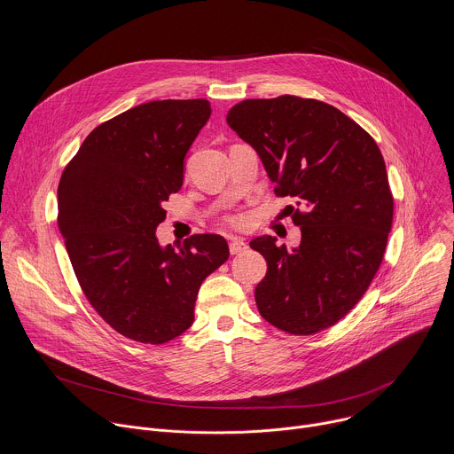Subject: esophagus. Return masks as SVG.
I'll return each mask as SVG.
<instances>
[{
    "mask_svg": "<svg viewBox=\"0 0 454 454\" xmlns=\"http://www.w3.org/2000/svg\"><path fill=\"white\" fill-rule=\"evenodd\" d=\"M247 249V244L240 239H231L230 240V253L231 254H239V253H244Z\"/></svg>",
    "mask_w": 454,
    "mask_h": 454,
    "instance_id": "esophagus-1",
    "label": "esophagus"
}]
</instances>
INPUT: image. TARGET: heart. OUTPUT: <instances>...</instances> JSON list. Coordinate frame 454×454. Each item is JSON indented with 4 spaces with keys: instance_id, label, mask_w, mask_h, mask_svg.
Wrapping results in <instances>:
<instances>
[{
    "instance_id": "b5f03b06",
    "label": "heart",
    "mask_w": 454,
    "mask_h": 454,
    "mask_svg": "<svg viewBox=\"0 0 454 454\" xmlns=\"http://www.w3.org/2000/svg\"><path fill=\"white\" fill-rule=\"evenodd\" d=\"M228 223H230L231 226H237V228H239V226L244 224V219H242V217H230Z\"/></svg>"
}]
</instances>
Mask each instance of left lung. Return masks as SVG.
Listing matches in <instances>:
<instances>
[{
    "label": "left lung",
    "instance_id": "1",
    "mask_svg": "<svg viewBox=\"0 0 454 454\" xmlns=\"http://www.w3.org/2000/svg\"><path fill=\"white\" fill-rule=\"evenodd\" d=\"M226 122L301 207V244L249 242L267 262L254 288L262 317L281 332L314 335L339 323L376 276L392 228L394 198L374 138L339 108L297 96L246 99Z\"/></svg>",
    "mask_w": 454,
    "mask_h": 454
}]
</instances>
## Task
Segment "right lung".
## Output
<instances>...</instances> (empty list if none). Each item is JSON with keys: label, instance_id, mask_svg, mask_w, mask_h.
Here are the masks:
<instances>
[{"label": "right lung", "instance_id": "1", "mask_svg": "<svg viewBox=\"0 0 454 454\" xmlns=\"http://www.w3.org/2000/svg\"><path fill=\"white\" fill-rule=\"evenodd\" d=\"M207 99L133 106L94 128L59 184V228L92 309L117 333L166 344L191 328L203 279L228 256L221 235L160 246L164 201L184 185Z\"/></svg>", "mask_w": 454, "mask_h": 454}]
</instances>
